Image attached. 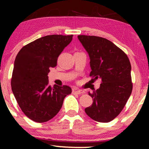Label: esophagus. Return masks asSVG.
<instances>
[{
    "mask_svg": "<svg viewBox=\"0 0 149 149\" xmlns=\"http://www.w3.org/2000/svg\"><path fill=\"white\" fill-rule=\"evenodd\" d=\"M73 93H77V94H83L84 93V91L81 90V89H75V90H73Z\"/></svg>",
    "mask_w": 149,
    "mask_h": 149,
    "instance_id": "esophagus-1",
    "label": "esophagus"
}]
</instances>
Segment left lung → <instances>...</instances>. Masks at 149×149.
Segmentation results:
<instances>
[{"mask_svg":"<svg viewBox=\"0 0 149 149\" xmlns=\"http://www.w3.org/2000/svg\"><path fill=\"white\" fill-rule=\"evenodd\" d=\"M79 40L90 58L89 76L100 79V87L88 94L93 98L85 109L95 121L107 123L119 115L131 95V64L125 52L107 38L79 35Z\"/></svg>","mask_w":149,"mask_h":149,"instance_id":"1","label":"left lung"}]
</instances>
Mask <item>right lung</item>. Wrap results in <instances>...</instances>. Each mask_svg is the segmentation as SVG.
I'll list each match as a JSON object with an SVG mask.
<instances>
[{
  "label": "right lung",
  "instance_id": "add662e5",
  "mask_svg": "<svg viewBox=\"0 0 149 149\" xmlns=\"http://www.w3.org/2000/svg\"><path fill=\"white\" fill-rule=\"evenodd\" d=\"M73 35H47L26 45L16 56L11 89L22 112L32 121L43 123L56 116L72 89L67 85L54 87L49 83V68L72 41Z\"/></svg>",
  "mask_w": 149,
  "mask_h": 149
}]
</instances>
